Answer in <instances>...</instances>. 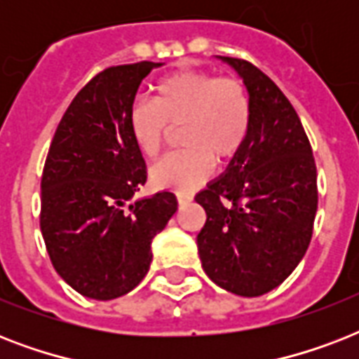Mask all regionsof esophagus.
Here are the masks:
<instances>
[{
    "label": "esophagus",
    "instance_id": "1",
    "mask_svg": "<svg viewBox=\"0 0 359 359\" xmlns=\"http://www.w3.org/2000/svg\"><path fill=\"white\" fill-rule=\"evenodd\" d=\"M191 199H194V197H191L190 194H177V203H179V207H184V205H188Z\"/></svg>",
    "mask_w": 359,
    "mask_h": 359
}]
</instances>
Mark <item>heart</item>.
<instances>
[{"mask_svg":"<svg viewBox=\"0 0 359 359\" xmlns=\"http://www.w3.org/2000/svg\"><path fill=\"white\" fill-rule=\"evenodd\" d=\"M184 149L151 168L152 184L190 194L212 173L214 160L225 165L238 156L251 128V100L235 76L179 70L154 86V102H135L128 111L130 135L141 154L162 151L171 126H180Z\"/></svg>","mask_w":359,"mask_h":359,"instance_id":"b5f03b06","label":"heart"}]
</instances>
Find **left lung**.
I'll use <instances>...</instances> for the list:
<instances>
[{
    "instance_id": "left-lung-1",
    "label": "left lung",
    "mask_w": 359,
    "mask_h": 359,
    "mask_svg": "<svg viewBox=\"0 0 359 359\" xmlns=\"http://www.w3.org/2000/svg\"><path fill=\"white\" fill-rule=\"evenodd\" d=\"M222 59L244 78L251 128L224 177L196 196L207 212L197 250L214 283L253 298L283 283L306 255L317 214V165L281 89L250 61Z\"/></svg>"
}]
</instances>
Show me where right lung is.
I'll use <instances>...</instances> for the list:
<instances>
[{
	"label": "right lung",
	"mask_w": 359,
	"mask_h": 359,
	"mask_svg": "<svg viewBox=\"0 0 359 359\" xmlns=\"http://www.w3.org/2000/svg\"><path fill=\"white\" fill-rule=\"evenodd\" d=\"M160 63L108 67L81 87L59 123L41 180V231L57 273L80 294L114 300L141 283L151 242L177 210L160 191L130 203L147 168L128 128L137 87Z\"/></svg>",
	"instance_id": "add662e5"
}]
</instances>
